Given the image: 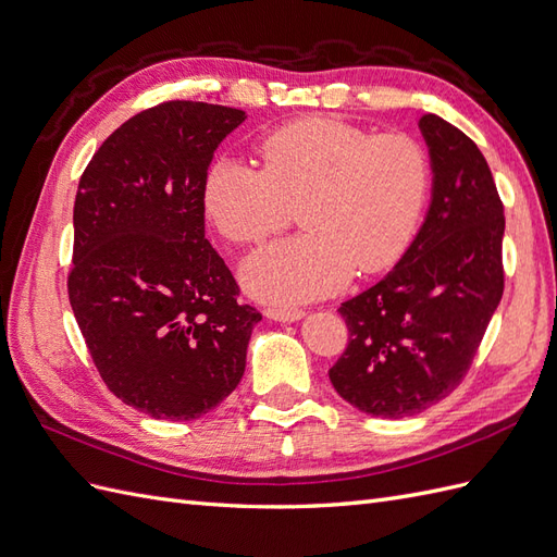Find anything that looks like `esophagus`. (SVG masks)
Here are the masks:
<instances>
[{
    "label": "esophagus",
    "instance_id": "1",
    "mask_svg": "<svg viewBox=\"0 0 557 557\" xmlns=\"http://www.w3.org/2000/svg\"><path fill=\"white\" fill-rule=\"evenodd\" d=\"M264 315L269 320H278V323H297V320L305 318V311L301 309H278V307H269L264 309Z\"/></svg>",
    "mask_w": 557,
    "mask_h": 557
}]
</instances>
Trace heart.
<instances>
[{"mask_svg": "<svg viewBox=\"0 0 557 557\" xmlns=\"http://www.w3.org/2000/svg\"><path fill=\"white\" fill-rule=\"evenodd\" d=\"M264 170L242 158L215 160L205 207L237 244H256L288 225L299 207L305 234L242 262L244 288L276 305L342 290L360 272L395 264L411 244L430 193V160L407 134H372L311 115L267 134Z\"/></svg>", "mask_w": 557, "mask_h": 557, "instance_id": "1", "label": "heart"}]
</instances>
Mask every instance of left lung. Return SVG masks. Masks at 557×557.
Returning <instances> with one entry per match:
<instances>
[{
	"mask_svg": "<svg viewBox=\"0 0 557 557\" xmlns=\"http://www.w3.org/2000/svg\"><path fill=\"white\" fill-rule=\"evenodd\" d=\"M432 195L425 221L376 285L344 301L334 391L358 411L401 418L450 395L504 293V207L479 146L434 113L418 121Z\"/></svg>",
	"mask_w": 557,
	"mask_h": 557,
	"instance_id": "8db88e82",
	"label": "left lung"
}]
</instances>
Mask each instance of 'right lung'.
<instances>
[{"label": "right lung", "instance_id": "1", "mask_svg": "<svg viewBox=\"0 0 557 557\" xmlns=\"http://www.w3.org/2000/svg\"><path fill=\"white\" fill-rule=\"evenodd\" d=\"M242 109L166 102L99 146L74 205L70 301L109 391L158 420L213 411L246 369L252 325L205 237V183Z\"/></svg>", "mask_w": 557, "mask_h": 557}]
</instances>
